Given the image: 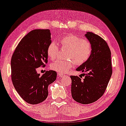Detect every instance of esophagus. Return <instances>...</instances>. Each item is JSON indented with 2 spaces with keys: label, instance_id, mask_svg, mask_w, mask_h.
<instances>
[{
  "label": "esophagus",
  "instance_id": "obj_1",
  "mask_svg": "<svg viewBox=\"0 0 126 126\" xmlns=\"http://www.w3.org/2000/svg\"><path fill=\"white\" fill-rule=\"evenodd\" d=\"M58 75L59 77H62V78H63V77L65 76L64 74H62V73H58V75Z\"/></svg>",
  "mask_w": 126,
  "mask_h": 126
}]
</instances>
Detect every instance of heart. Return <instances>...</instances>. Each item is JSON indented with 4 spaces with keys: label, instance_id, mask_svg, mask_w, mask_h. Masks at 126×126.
<instances>
[{
    "label": "heart",
    "instance_id": "obj_1",
    "mask_svg": "<svg viewBox=\"0 0 126 126\" xmlns=\"http://www.w3.org/2000/svg\"><path fill=\"white\" fill-rule=\"evenodd\" d=\"M60 43L62 47L69 48L70 51L67 58L69 60L58 59L51 63L50 67L53 70L61 73H66L73 67L75 64L81 66L90 59L93 53V46L89 40L75 34H69L61 39ZM59 51V46L53 42L48 45L47 55L53 60L57 57Z\"/></svg>",
    "mask_w": 126,
    "mask_h": 126
}]
</instances>
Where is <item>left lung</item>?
Instances as JSON below:
<instances>
[{"mask_svg":"<svg viewBox=\"0 0 126 126\" xmlns=\"http://www.w3.org/2000/svg\"><path fill=\"white\" fill-rule=\"evenodd\" d=\"M85 36L93 46V53L76 70L86 73L81 74L84 76L83 80L80 76H70L72 97L83 104L94 102L103 95L112 75L111 51L106 42L92 32H87Z\"/></svg>","mask_w":126,"mask_h":126,"instance_id":"left-lung-1","label":"left lung"}]
</instances>
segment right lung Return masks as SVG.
I'll list each match as a JSON object with an SVG mask.
<instances>
[{"label": "right lung", "instance_id": "right-lung-1", "mask_svg": "<svg viewBox=\"0 0 126 126\" xmlns=\"http://www.w3.org/2000/svg\"><path fill=\"white\" fill-rule=\"evenodd\" d=\"M51 43L50 30H32L23 37L12 54V82L20 96L29 104L45 100L48 85L56 79L54 70L47 71L42 76L37 73L38 67L47 63V48Z\"/></svg>", "mask_w": 126, "mask_h": 126}]
</instances>
